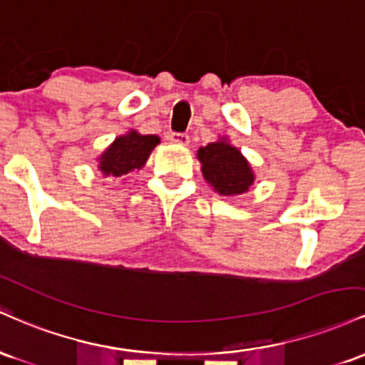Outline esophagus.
Here are the masks:
<instances>
[{
	"mask_svg": "<svg viewBox=\"0 0 365 365\" xmlns=\"http://www.w3.org/2000/svg\"><path fill=\"white\" fill-rule=\"evenodd\" d=\"M169 139L172 143H175V145H181V146H186L187 143H190V136H187L186 133H172Z\"/></svg>",
	"mask_w": 365,
	"mask_h": 365,
	"instance_id": "34e87169",
	"label": "esophagus"
}]
</instances>
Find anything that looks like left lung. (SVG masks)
<instances>
[{
    "label": "left lung",
    "instance_id": "left-lung-1",
    "mask_svg": "<svg viewBox=\"0 0 365 365\" xmlns=\"http://www.w3.org/2000/svg\"><path fill=\"white\" fill-rule=\"evenodd\" d=\"M202 163L205 181L222 196H236L250 190L255 175L241 151L229 145L227 139H219L202 146L196 153Z\"/></svg>",
    "mask_w": 365,
    "mask_h": 365
}]
</instances>
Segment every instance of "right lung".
<instances>
[{
  "instance_id": "right-lung-1",
  "label": "right lung",
  "mask_w": 365,
  "mask_h": 365,
  "mask_svg": "<svg viewBox=\"0 0 365 365\" xmlns=\"http://www.w3.org/2000/svg\"><path fill=\"white\" fill-rule=\"evenodd\" d=\"M158 143H160V138L155 134L143 136L136 130H129L124 136H118L103 151V155L98 158L100 160L98 169L105 175H113V178H120L133 170H139L148 160L150 153Z\"/></svg>"
}]
</instances>
